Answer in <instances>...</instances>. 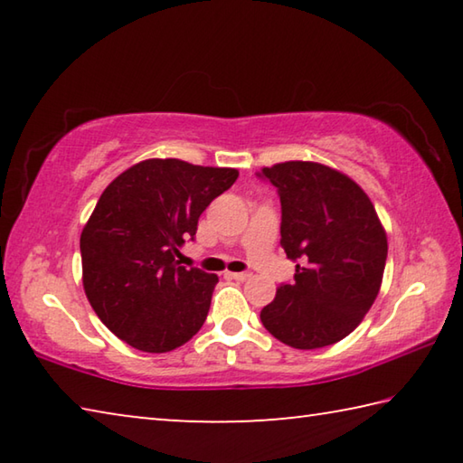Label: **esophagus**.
Here are the masks:
<instances>
[{"label":"esophagus","mask_w":463,"mask_h":463,"mask_svg":"<svg viewBox=\"0 0 463 463\" xmlns=\"http://www.w3.org/2000/svg\"><path fill=\"white\" fill-rule=\"evenodd\" d=\"M226 276H229L231 279L245 281V279H249V278H250V273H249V271H231V273H226Z\"/></svg>","instance_id":"obj_1"}]
</instances>
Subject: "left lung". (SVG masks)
I'll list each match as a JSON object with an SVG mask.
<instances>
[{
    "label": "left lung",
    "mask_w": 463,
    "mask_h": 463,
    "mask_svg": "<svg viewBox=\"0 0 463 463\" xmlns=\"http://www.w3.org/2000/svg\"><path fill=\"white\" fill-rule=\"evenodd\" d=\"M257 177L278 190L281 239L296 261L261 310V323L294 349H318L347 336L380 292L388 241L373 203L354 179L320 163L286 161Z\"/></svg>",
    "instance_id": "8db88e82"
}]
</instances>
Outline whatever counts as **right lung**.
Listing matches in <instances>:
<instances>
[{
    "instance_id": "add662e5",
    "label": "right lung",
    "mask_w": 463,
    "mask_h": 463,
    "mask_svg": "<svg viewBox=\"0 0 463 463\" xmlns=\"http://www.w3.org/2000/svg\"><path fill=\"white\" fill-rule=\"evenodd\" d=\"M237 177V169L148 159L99 195L80 241L83 288L101 323L130 347L165 354L202 328L218 278L175 257Z\"/></svg>"
}]
</instances>
